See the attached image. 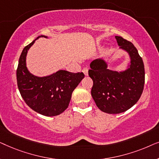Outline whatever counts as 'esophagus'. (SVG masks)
Returning <instances> with one entry per match:
<instances>
[{"instance_id": "obj_1", "label": "esophagus", "mask_w": 159, "mask_h": 159, "mask_svg": "<svg viewBox=\"0 0 159 159\" xmlns=\"http://www.w3.org/2000/svg\"><path fill=\"white\" fill-rule=\"evenodd\" d=\"M88 70H89V69L87 68V67H84V68L82 69V71H83L84 75L85 76L88 75Z\"/></svg>"}]
</instances>
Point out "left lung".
<instances>
[{
    "instance_id": "obj_1",
    "label": "left lung",
    "mask_w": 159,
    "mask_h": 159,
    "mask_svg": "<svg viewBox=\"0 0 159 159\" xmlns=\"http://www.w3.org/2000/svg\"><path fill=\"white\" fill-rule=\"evenodd\" d=\"M117 43L129 53V69L123 72L111 71L103 59L93 61L88 75L93 80L91 95L98 108L107 114L125 112L132 107L142 95L145 84V68L142 58L131 42L120 36Z\"/></svg>"
}]
</instances>
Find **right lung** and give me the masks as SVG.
Wrapping results in <instances>:
<instances>
[{
	"mask_svg": "<svg viewBox=\"0 0 159 159\" xmlns=\"http://www.w3.org/2000/svg\"><path fill=\"white\" fill-rule=\"evenodd\" d=\"M34 43V40L25 46L19 57L16 69L19 93L27 105L34 111L46 116H57L68 108L72 92L84 75L60 70L48 77L32 75L26 67V56Z\"/></svg>",
	"mask_w": 159,
	"mask_h": 159,
	"instance_id": "1",
	"label": "right lung"
}]
</instances>
